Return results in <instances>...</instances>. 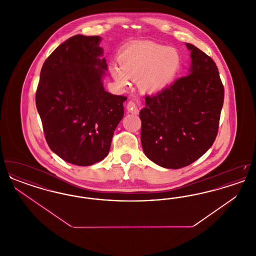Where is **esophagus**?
<instances>
[{
  "label": "esophagus",
  "instance_id": "esophagus-1",
  "mask_svg": "<svg viewBox=\"0 0 256 256\" xmlns=\"http://www.w3.org/2000/svg\"><path fill=\"white\" fill-rule=\"evenodd\" d=\"M126 110H128L130 112H132V113H134V114H137V113L139 112L137 104H136L134 102H132V100H130V102H128V104H126Z\"/></svg>",
  "mask_w": 256,
  "mask_h": 256
}]
</instances>
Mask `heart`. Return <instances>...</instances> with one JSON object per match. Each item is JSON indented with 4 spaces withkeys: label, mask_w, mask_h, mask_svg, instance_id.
<instances>
[{
    "label": "heart",
    "mask_w": 256,
    "mask_h": 256,
    "mask_svg": "<svg viewBox=\"0 0 256 256\" xmlns=\"http://www.w3.org/2000/svg\"><path fill=\"white\" fill-rule=\"evenodd\" d=\"M120 68L111 67L114 80L126 86L128 78L137 80L144 93H158L170 86L180 73L182 60L174 48L150 41L136 42L122 50Z\"/></svg>",
    "instance_id": "heart-1"
}]
</instances>
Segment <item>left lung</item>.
I'll use <instances>...</instances> for the list:
<instances>
[{
	"mask_svg": "<svg viewBox=\"0 0 256 256\" xmlns=\"http://www.w3.org/2000/svg\"><path fill=\"white\" fill-rule=\"evenodd\" d=\"M191 52L188 76L154 96L140 110L141 143L146 158L167 169H180L202 156L219 128L224 89L211 58L186 43Z\"/></svg>",
	"mask_w": 256,
	"mask_h": 256,
	"instance_id": "8db88e82",
	"label": "left lung"
}]
</instances>
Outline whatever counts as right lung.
Here are the masks:
<instances>
[{
	"mask_svg": "<svg viewBox=\"0 0 256 256\" xmlns=\"http://www.w3.org/2000/svg\"><path fill=\"white\" fill-rule=\"evenodd\" d=\"M100 41L82 34L67 39L44 62L37 87V111L50 148L78 166L108 154L126 100L104 90L108 64Z\"/></svg>",
	"mask_w": 256,
	"mask_h": 256,
	"instance_id": "right-lung-1",
	"label": "right lung"
}]
</instances>
